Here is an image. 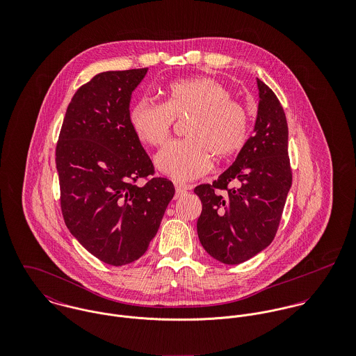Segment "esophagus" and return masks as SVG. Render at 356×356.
Wrapping results in <instances>:
<instances>
[{"mask_svg":"<svg viewBox=\"0 0 356 356\" xmlns=\"http://www.w3.org/2000/svg\"><path fill=\"white\" fill-rule=\"evenodd\" d=\"M191 189H192V186H189V185L175 184V191H177V195H182V193H185V192H188V191H191Z\"/></svg>","mask_w":356,"mask_h":356,"instance_id":"obj_1","label":"esophagus"}]
</instances>
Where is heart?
I'll use <instances>...</instances> for the list:
<instances>
[{
  "mask_svg": "<svg viewBox=\"0 0 356 356\" xmlns=\"http://www.w3.org/2000/svg\"><path fill=\"white\" fill-rule=\"evenodd\" d=\"M230 97L229 88L212 76L182 78L165 86L163 104L145 99L134 102L129 122L143 144L160 147L175 119L186 118V138L168 143L157 153L156 167L175 181H192L211 168V152L227 159L241 152L248 143V111Z\"/></svg>",
  "mask_w": 356,
  "mask_h": 356,
  "instance_id": "heart-1",
  "label": "heart"
}]
</instances>
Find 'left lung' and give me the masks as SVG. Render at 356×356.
<instances>
[{"mask_svg": "<svg viewBox=\"0 0 356 356\" xmlns=\"http://www.w3.org/2000/svg\"><path fill=\"white\" fill-rule=\"evenodd\" d=\"M257 88L254 136L216 181L195 188L203 204L199 240L225 264L243 263L271 244L292 185L284 108L260 79Z\"/></svg>", "mask_w": 356, "mask_h": 356, "instance_id": "8db88e82", "label": "left lung"}]
</instances>
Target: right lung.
I'll use <instances>...</instances> for the list:
<instances>
[{
  "label": "right lung",
  "instance_id": "1",
  "mask_svg": "<svg viewBox=\"0 0 356 356\" xmlns=\"http://www.w3.org/2000/svg\"><path fill=\"white\" fill-rule=\"evenodd\" d=\"M147 72L106 71L82 85L56 145L64 222L83 248L112 266L145 254L175 193L171 181L153 177L152 160L129 122L131 93Z\"/></svg>",
  "mask_w": 356,
  "mask_h": 356
}]
</instances>
